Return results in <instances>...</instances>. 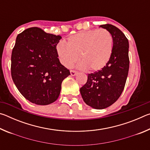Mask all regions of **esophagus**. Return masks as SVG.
Returning a JSON list of instances; mask_svg holds the SVG:
<instances>
[{
    "label": "esophagus",
    "instance_id": "1",
    "mask_svg": "<svg viewBox=\"0 0 150 150\" xmlns=\"http://www.w3.org/2000/svg\"><path fill=\"white\" fill-rule=\"evenodd\" d=\"M70 73H71V76H75L77 74V72L75 71L71 70L70 71Z\"/></svg>",
    "mask_w": 150,
    "mask_h": 150
}]
</instances>
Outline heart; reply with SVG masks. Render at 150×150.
Here are the masks:
<instances>
[{
  "label": "heart",
  "mask_w": 150,
  "mask_h": 150,
  "mask_svg": "<svg viewBox=\"0 0 150 150\" xmlns=\"http://www.w3.org/2000/svg\"><path fill=\"white\" fill-rule=\"evenodd\" d=\"M56 50L60 62L65 67H71L80 58L79 68L98 71L110 60L113 38L105 29L81 31L68 38L67 44L60 42Z\"/></svg>",
  "instance_id": "heart-1"
}]
</instances>
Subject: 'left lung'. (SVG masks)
I'll list each match as a JSON object with an SVG mask.
<instances>
[{"instance_id": "left-lung-1", "label": "left lung", "mask_w": 150, "mask_h": 150, "mask_svg": "<svg viewBox=\"0 0 150 150\" xmlns=\"http://www.w3.org/2000/svg\"><path fill=\"white\" fill-rule=\"evenodd\" d=\"M113 38V52L105 67L88 74L86 84L80 88L84 102L95 109H104L120 97L126 84L129 70V42L124 33L111 24L99 26Z\"/></svg>"}]
</instances>
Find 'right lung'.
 Returning a JSON list of instances; mask_svg holds the SVG:
<instances>
[{"label": "right lung", "mask_w": 150, "mask_h": 150, "mask_svg": "<svg viewBox=\"0 0 150 150\" xmlns=\"http://www.w3.org/2000/svg\"><path fill=\"white\" fill-rule=\"evenodd\" d=\"M61 39L37 27L16 37L11 56L12 78L20 93L35 105L55 102L62 81L70 75L57 58L56 46Z\"/></svg>", "instance_id": "add662e5"}]
</instances>
